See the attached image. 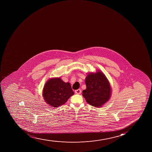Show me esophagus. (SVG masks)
Here are the masks:
<instances>
[{"label":"esophagus","mask_w":152,"mask_h":152,"mask_svg":"<svg viewBox=\"0 0 152 152\" xmlns=\"http://www.w3.org/2000/svg\"><path fill=\"white\" fill-rule=\"evenodd\" d=\"M75 93L77 94H80L81 93V90L80 89H78L77 90L75 91Z\"/></svg>","instance_id":"34e87169"}]
</instances>
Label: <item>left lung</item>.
Segmentation results:
<instances>
[{"mask_svg": "<svg viewBox=\"0 0 152 152\" xmlns=\"http://www.w3.org/2000/svg\"><path fill=\"white\" fill-rule=\"evenodd\" d=\"M86 89L82 95L88 104L96 107L104 105L111 96V87L105 75L101 71L90 73L85 79Z\"/></svg>", "mask_w": 152, "mask_h": 152, "instance_id": "8db88e82", "label": "left lung"}]
</instances>
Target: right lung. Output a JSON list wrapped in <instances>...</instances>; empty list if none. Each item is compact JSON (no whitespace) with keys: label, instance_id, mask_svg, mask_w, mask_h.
I'll list each match as a JSON object with an SVG mask.
<instances>
[{"label":"right lung","instance_id":"obj_1","mask_svg":"<svg viewBox=\"0 0 152 152\" xmlns=\"http://www.w3.org/2000/svg\"><path fill=\"white\" fill-rule=\"evenodd\" d=\"M74 94L70 83H65L60 78L49 79L45 85L42 91L45 102L54 107L64 104Z\"/></svg>","mask_w":152,"mask_h":152}]
</instances>
